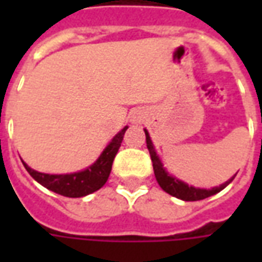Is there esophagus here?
Here are the masks:
<instances>
[{"mask_svg": "<svg viewBox=\"0 0 262 262\" xmlns=\"http://www.w3.org/2000/svg\"><path fill=\"white\" fill-rule=\"evenodd\" d=\"M133 118H135V120H136V122H139L142 116H140V114H136V115H135V116H133Z\"/></svg>", "mask_w": 262, "mask_h": 262, "instance_id": "obj_1", "label": "esophagus"}]
</instances>
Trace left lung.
I'll return each instance as SVG.
<instances>
[{"label":"left lung","instance_id":"obj_1","mask_svg":"<svg viewBox=\"0 0 262 262\" xmlns=\"http://www.w3.org/2000/svg\"><path fill=\"white\" fill-rule=\"evenodd\" d=\"M146 133V143H147V148L150 151V157H151V161H153V168H154V176H156V180L159 182V185L165 192L170 193L172 196L178 198V199H182V201H201V199H205V198L212 196L214 193L220 192L223 188H226L231 181L233 178L226 181L225 184H222L220 187L212 188V189H199V188L189 187L187 184H184L182 181H178L177 178L171 177L167 171L163 168V164L160 161L159 156L156 154V150L153 147V143L150 140V136H148L147 130H144Z\"/></svg>","mask_w":262,"mask_h":262}]
</instances>
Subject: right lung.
<instances>
[{
	"label": "right lung",
	"instance_id": "add662e5",
	"mask_svg": "<svg viewBox=\"0 0 262 262\" xmlns=\"http://www.w3.org/2000/svg\"><path fill=\"white\" fill-rule=\"evenodd\" d=\"M127 126H125L122 130L112 139V142L109 143L108 147L103 150L101 157L86 170L74 172V174H66V176H52V174H43L37 171L32 170L31 167L24 163L26 171L36 180L40 185L46 187L50 191L63 195L67 198H81L95 192L99 188L105 185V182L108 181V177L112 170V163L118 150L120 147V143L123 140Z\"/></svg>",
	"mask_w": 262,
	"mask_h": 262
}]
</instances>
